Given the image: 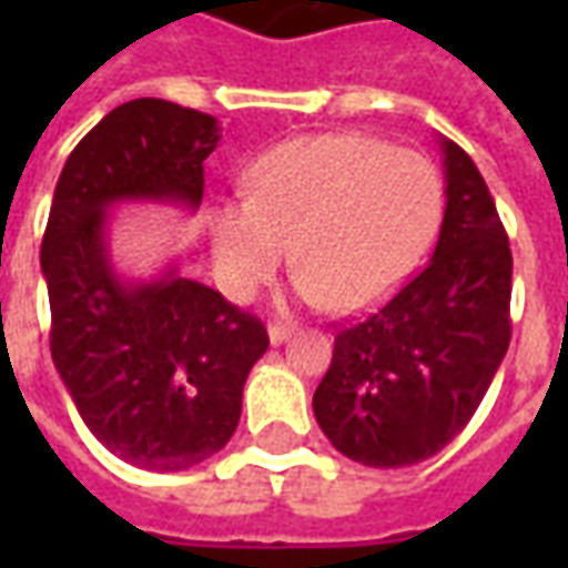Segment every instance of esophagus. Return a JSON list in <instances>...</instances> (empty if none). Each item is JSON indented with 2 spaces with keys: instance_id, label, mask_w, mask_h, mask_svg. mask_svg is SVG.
I'll return each instance as SVG.
<instances>
[{
  "instance_id": "34e87169",
  "label": "esophagus",
  "mask_w": 568,
  "mask_h": 568,
  "mask_svg": "<svg viewBox=\"0 0 568 568\" xmlns=\"http://www.w3.org/2000/svg\"><path fill=\"white\" fill-rule=\"evenodd\" d=\"M267 337H271L273 346H280L292 337V328H288V325H271V328H267Z\"/></svg>"
}]
</instances>
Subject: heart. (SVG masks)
I'll use <instances>...</instances> for the list:
<instances>
[{
	"mask_svg": "<svg viewBox=\"0 0 568 568\" xmlns=\"http://www.w3.org/2000/svg\"><path fill=\"white\" fill-rule=\"evenodd\" d=\"M248 197L210 215L215 276L248 301L292 258L295 297L337 313L377 307L405 283L438 231V170L410 149L358 133L297 136L246 173Z\"/></svg>",
	"mask_w": 568,
	"mask_h": 568,
	"instance_id": "heart-1",
	"label": "heart"
}]
</instances>
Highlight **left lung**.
Returning a JSON list of instances; mask_svg holds the SVG:
<instances>
[{"mask_svg": "<svg viewBox=\"0 0 568 568\" xmlns=\"http://www.w3.org/2000/svg\"><path fill=\"white\" fill-rule=\"evenodd\" d=\"M444 154V222L423 273L334 337L313 414L337 450L371 468L417 465L475 417L511 341V248L484 175Z\"/></svg>", "mask_w": 568, "mask_h": 568, "instance_id": "8db88e82", "label": "left lung"}]
</instances>
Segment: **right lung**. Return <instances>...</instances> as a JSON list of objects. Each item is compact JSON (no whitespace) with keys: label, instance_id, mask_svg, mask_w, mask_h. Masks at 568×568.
<instances>
[{"label":"right lung","instance_id":"obj_1","mask_svg":"<svg viewBox=\"0 0 568 568\" xmlns=\"http://www.w3.org/2000/svg\"><path fill=\"white\" fill-rule=\"evenodd\" d=\"M219 140V121L197 109L154 97L118 105L69 154L44 227L57 374L93 438L149 471H185L222 450L271 344L255 316L175 261L133 280L109 248V215L124 203L197 212Z\"/></svg>","mask_w":568,"mask_h":568}]
</instances>
